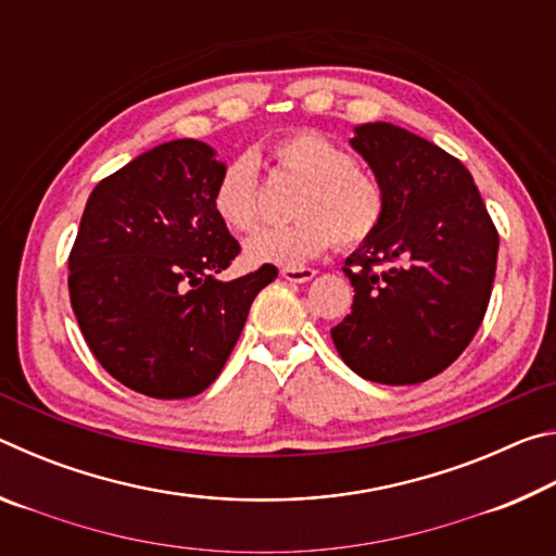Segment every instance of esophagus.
Here are the masks:
<instances>
[{"instance_id": "esophagus-1", "label": "esophagus", "mask_w": 556, "mask_h": 556, "mask_svg": "<svg viewBox=\"0 0 556 556\" xmlns=\"http://www.w3.org/2000/svg\"><path fill=\"white\" fill-rule=\"evenodd\" d=\"M281 277L287 281H296V285H304V281H312L316 277V269L312 267H285L281 269Z\"/></svg>"}]
</instances>
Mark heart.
Returning a JSON list of instances; mask_svg holds the SVG:
<instances>
[{"mask_svg":"<svg viewBox=\"0 0 556 556\" xmlns=\"http://www.w3.org/2000/svg\"><path fill=\"white\" fill-rule=\"evenodd\" d=\"M269 164L304 181L291 215L248 242L250 262L299 267L331 248H355L380 228L388 208L382 184L355 164L353 154L314 129H296L269 147ZM213 211L235 232H255L262 199L255 159L240 156L223 168L213 188Z\"/></svg>","mask_w":556,"mask_h":556,"instance_id":"1","label":"heart"}]
</instances>
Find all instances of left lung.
Listing matches in <instances>:
<instances>
[{
    "mask_svg": "<svg viewBox=\"0 0 556 556\" xmlns=\"http://www.w3.org/2000/svg\"><path fill=\"white\" fill-rule=\"evenodd\" d=\"M351 147L370 164L388 208L343 271L351 314L331 328L353 372L417 384L446 370L481 326L497 262V230L468 168L390 122L355 127Z\"/></svg>",
    "mask_w": 556,
    "mask_h": 556,
    "instance_id": "1",
    "label": "left lung"
}]
</instances>
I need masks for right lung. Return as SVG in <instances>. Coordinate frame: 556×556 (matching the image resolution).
Instances as JSON below:
<instances>
[{"label":"right lung","mask_w":556,"mask_h":556,"mask_svg":"<svg viewBox=\"0 0 556 556\" xmlns=\"http://www.w3.org/2000/svg\"><path fill=\"white\" fill-rule=\"evenodd\" d=\"M225 164L199 139L149 149L92 188L68 257L71 306L112 378L186 400L218 378L275 265L223 281L240 242L213 211Z\"/></svg>","instance_id":"1"}]
</instances>
